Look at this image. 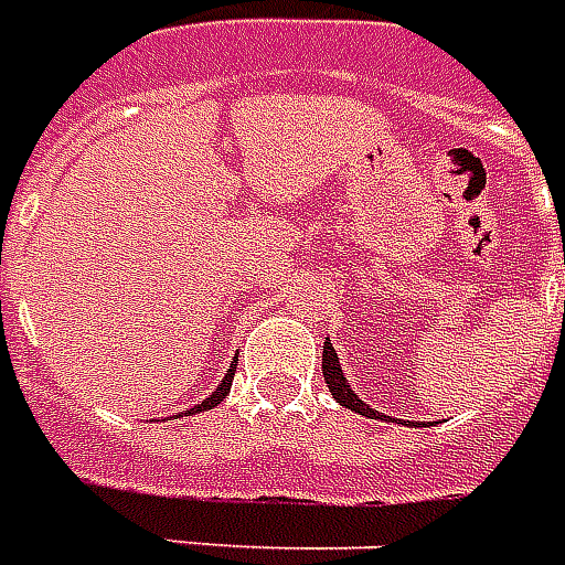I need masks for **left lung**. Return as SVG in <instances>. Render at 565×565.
Listing matches in <instances>:
<instances>
[{"label":"left lung","instance_id":"left-lung-1","mask_svg":"<svg viewBox=\"0 0 565 565\" xmlns=\"http://www.w3.org/2000/svg\"><path fill=\"white\" fill-rule=\"evenodd\" d=\"M323 381H327V387H330L332 399H335L339 405H344V408H351V412H356V415H363V417L393 420V417L381 415V412H375V408H369V405L363 403L354 391H351V384H348V379H344V372H342V363H339V354H335V348H332L330 342H323ZM403 424L417 426L415 420H403Z\"/></svg>","mask_w":565,"mask_h":565}]
</instances>
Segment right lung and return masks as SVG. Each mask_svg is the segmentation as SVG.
<instances>
[{"instance_id": "right-lung-1", "label": "right lung", "mask_w": 565, "mask_h": 565, "mask_svg": "<svg viewBox=\"0 0 565 565\" xmlns=\"http://www.w3.org/2000/svg\"><path fill=\"white\" fill-rule=\"evenodd\" d=\"M233 375H235V363H233V366H230V372H226V375H223L221 384H217V391L211 393V396H209V399H205V403H202V405H193L190 412H184V415H178V417L196 415V412H205V408H214V405H221L223 399H226V393H230V387H233Z\"/></svg>"}]
</instances>
